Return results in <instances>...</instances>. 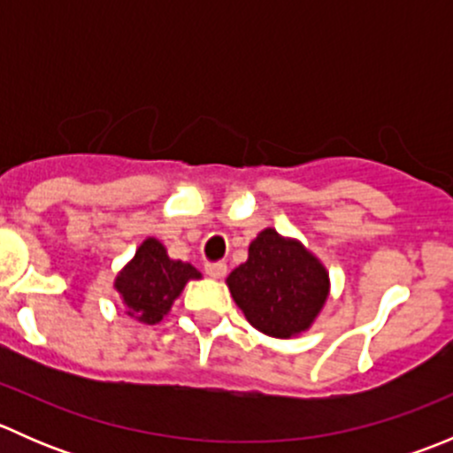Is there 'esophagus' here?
I'll return each instance as SVG.
<instances>
[{
  "label": "esophagus",
  "instance_id": "34e87169",
  "mask_svg": "<svg viewBox=\"0 0 453 453\" xmlns=\"http://www.w3.org/2000/svg\"><path fill=\"white\" fill-rule=\"evenodd\" d=\"M227 272V265L226 263H208L205 265V273L210 278H223Z\"/></svg>",
  "mask_w": 453,
  "mask_h": 453
}]
</instances>
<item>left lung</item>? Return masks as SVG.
I'll list each match as a JSON object with an SVG mask.
<instances>
[{
  "instance_id": "1",
  "label": "left lung",
  "mask_w": 453,
  "mask_h": 453,
  "mask_svg": "<svg viewBox=\"0 0 453 453\" xmlns=\"http://www.w3.org/2000/svg\"><path fill=\"white\" fill-rule=\"evenodd\" d=\"M226 282L256 331L278 340L309 331L331 291L318 256L273 227H265L250 243L248 260Z\"/></svg>"
}]
</instances>
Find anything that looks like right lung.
Segmentation results:
<instances>
[{
	"instance_id": "right-lung-1",
	"label": "right lung",
	"mask_w": 453,
	"mask_h": 453,
	"mask_svg": "<svg viewBox=\"0 0 453 453\" xmlns=\"http://www.w3.org/2000/svg\"><path fill=\"white\" fill-rule=\"evenodd\" d=\"M201 273L190 263L173 260L157 239L149 236L135 256L118 272L113 287L120 294L127 315L142 324H157L171 311L186 282L199 280Z\"/></svg>"
}]
</instances>
